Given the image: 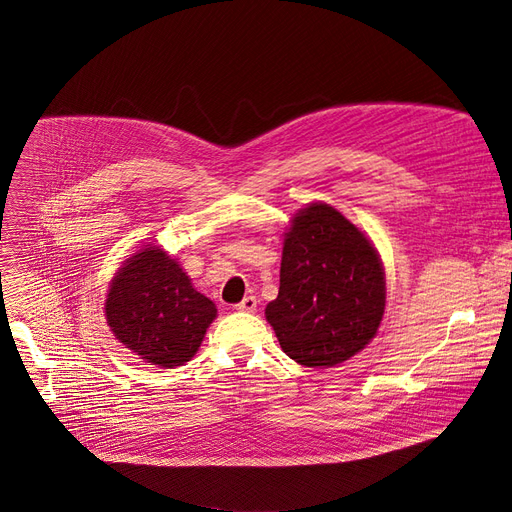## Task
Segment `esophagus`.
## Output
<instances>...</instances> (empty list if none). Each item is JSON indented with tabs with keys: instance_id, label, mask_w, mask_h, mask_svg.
<instances>
[{
	"instance_id": "obj_1",
	"label": "esophagus",
	"mask_w": 512,
	"mask_h": 512,
	"mask_svg": "<svg viewBox=\"0 0 512 512\" xmlns=\"http://www.w3.org/2000/svg\"><path fill=\"white\" fill-rule=\"evenodd\" d=\"M257 304L259 300L255 296H245L243 302L236 304V311H243V313H255L257 311Z\"/></svg>"
}]
</instances>
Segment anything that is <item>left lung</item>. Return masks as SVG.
Masks as SVG:
<instances>
[{"instance_id": "left-lung-1", "label": "left lung", "mask_w": 512, "mask_h": 512, "mask_svg": "<svg viewBox=\"0 0 512 512\" xmlns=\"http://www.w3.org/2000/svg\"><path fill=\"white\" fill-rule=\"evenodd\" d=\"M278 298L265 306L286 356L331 368L377 335L387 302L385 267L364 230L325 201L300 208L284 232Z\"/></svg>"}]
</instances>
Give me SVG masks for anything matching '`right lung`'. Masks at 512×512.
Segmentation results:
<instances>
[{
	"mask_svg": "<svg viewBox=\"0 0 512 512\" xmlns=\"http://www.w3.org/2000/svg\"><path fill=\"white\" fill-rule=\"evenodd\" d=\"M216 315V304L197 292L181 263L150 243L121 263L105 300L119 344L160 368L189 362Z\"/></svg>",
	"mask_w": 512,
	"mask_h": 512,
	"instance_id": "add662e5",
	"label": "right lung"
}]
</instances>
